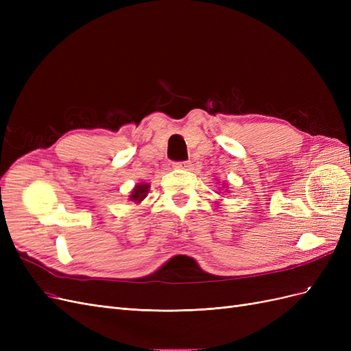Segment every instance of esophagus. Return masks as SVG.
Instances as JSON below:
<instances>
[{
	"mask_svg": "<svg viewBox=\"0 0 351 351\" xmlns=\"http://www.w3.org/2000/svg\"><path fill=\"white\" fill-rule=\"evenodd\" d=\"M190 161H182V162H174V168H178V169H187V168H190Z\"/></svg>",
	"mask_w": 351,
	"mask_h": 351,
	"instance_id": "1",
	"label": "esophagus"
}]
</instances>
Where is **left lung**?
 I'll return each mask as SVG.
<instances>
[{
	"instance_id": "obj_1",
	"label": "left lung",
	"mask_w": 351,
	"mask_h": 351,
	"mask_svg": "<svg viewBox=\"0 0 351 351\" xmlns=\"http://www.w3.org/2000/svg\"><path fill=\"white\" fill-rule=\"evenodd\" d=\"M222 187H226V186H222ZM222 187H221V190H222ZM226 192H227V189H226Z\"/></svg>"
}]
</instances>
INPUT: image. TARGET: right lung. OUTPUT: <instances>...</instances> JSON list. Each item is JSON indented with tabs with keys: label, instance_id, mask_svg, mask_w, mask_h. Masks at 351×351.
I'll list each match as a JSON object with an SVG mask.
<instances>
[{
	"label": "right lung",
	"instance_id": "add662e5",
	"mask_svg": "<svg viewBox=\"0 0 351 351\" xmlns=\"http://www.w3.org/2000/svg\"><path fill=\"white\" fill-rule=\"evenodd\" d=\"M147 192H149V184L147 183H137L134 189L132 190L130 200L134 202V204H141V202L146 197Z\"/></svg>",
	"mask_w": 351,
	"mask_h": 351
}]
</instances>
